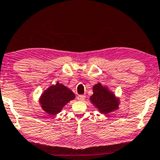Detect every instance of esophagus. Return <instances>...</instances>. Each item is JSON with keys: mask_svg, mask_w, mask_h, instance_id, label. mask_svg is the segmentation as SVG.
<instances>
[{"mask_svg": "<svg viewBox=\"0 0 160 160\" xmlns=\"http://www.w3.org/2000/svg\"><path fill=\"white\" fill-rule=\"evenodd\" d=\"M85 99H86L85 95H79L77 97V99L78 101H84Z\"/></svg>", "mask_w": 160, "mask_h": 160, "instance_id": "1", "label": "esophagus"}]
</instances>
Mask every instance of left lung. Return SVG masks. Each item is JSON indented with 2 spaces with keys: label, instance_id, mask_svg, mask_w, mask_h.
Returning <instances> with one entry per match:
<instances>
[{
  "label": "left lung",
  "instance_id": "1",
  "mask_svg": "<svg viewBox=\"0 0 160 160\" xmlns=\"http://www.w3.org/2000/svg\"><path fill=\"white\" fill-rule=\"evenodd\" d=\"M90 102L97 108L99 113L107 114L119 109V98L108 88L98 83L93 87V94L91 96Z\"/></svg>",
  "mask_w": 160,
  "mask_h": 160
}]
</instances>
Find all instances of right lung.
<instances>
[{"mask_svg": "<svg viewBox=\"0 0 160 160\" xmlns=\"http://www.w3.org/2000/svg\"><path fill=\"white\" fill-rule=\"evenodd\" d=\"M75 94L70 88L57 82L48 87L39 97V104L44 112L56 116L70 101L75 99Z\"/></svg>", "mask_w": 160, "mask_h": 160, "instance_id": "right-lung-1", "label": "right lung"}]
</instances>
